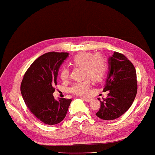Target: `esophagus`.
<instances>
[{
    "mask_svg": "<svg viewBox=\"0 0 155 155\" xmlns=\"http://www.w3.org/2000/svg\"><path fill=\"white\" fill-rule=\"evenodd\" d=\"M82 99H83V100L86 102H90L91 100H92V99L90 97H82Z\"/></svg>",
    "mask_w": 155,
    "mask_h": 155,
    "instance_id": "34e87169",
    "label": "esophagus"
}]
</instances>
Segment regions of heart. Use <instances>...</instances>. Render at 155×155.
Returning a JSON list of instances; mask_svg holds the SVG:
<instances>
[{
	"instance_id": "b5f03b06",
	"label": "heart",
	"mask_w": 155,
	"mask_h": 155,
	"mask_svg": "<svg viewBox=\"0 0 155 155\" xmlns=\"http://www.w3.org/2000/svg\"><path fill=\"white\" fill-rule=\"evenodd\" d=\"M72 64L77 67H82V77L84 80L75 82L69 88L70 92L78 96H86L90 92L91 80L100 82L104 78L107 71L106 59L101 54L82 51L71 59ZM69 71L66 67H62L59 77L62 81L68 79Z\"/></svg>"
}]
</instances>
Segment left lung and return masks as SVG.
<instances>
[{
	"label": "left lung",
	"instance_id": "1",
	"mask_svg": "<svg viewBox=\"0 0 155 155\" xmlns=\"http://www.w3.org/2000/svg\"><path fill=\"white\" fill-rule=\"evenodd\" d=\"M109 73L104 92L107 97L101 101L96 116L105 120H114L122 116L133 104L137 91L136 69L122 54L114 51L109 58Z\"/></svg>",
	"mask_w": 155,
	"mask_h": 155
}]
</instances>
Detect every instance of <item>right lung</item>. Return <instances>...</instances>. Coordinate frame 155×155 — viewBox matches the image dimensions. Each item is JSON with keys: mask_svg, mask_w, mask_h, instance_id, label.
<instances>
[{"mask_svg": "<svg viewBox=\"0 0 155 155\" xmlns=\"http://www.w3.org/2000/svg\"><path fill=\"white\" fill-rule=\"evenodd\" d=\"M67 52L50 51L35 60L23 76L21 93L31 113L48 125L57 124L65 117L71 99L53 96L59 69L69 56Z\"/></svg>", "mask_w": 155, "mask_h": 155, "instance_id": "add662e5", "label": "right lung"}]
</instances>
